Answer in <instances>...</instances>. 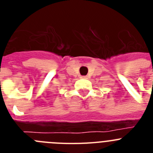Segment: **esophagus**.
<instances>
[{
	"instance_id": "esophagus-1",
	"label": "esophagus",
	"mask_w": 153,
	"mask_h": 153,
	"mask_svg": "<svg viewBox=\"0 0 153 153\" xmlns=\"http://www.w3.org/2000/svg\"><path fill=\"white\" fill-rule=\"evenodd\" d=\"M81 78H82V79H87V76H82Z\"/></svg>"
}]
</instances>
